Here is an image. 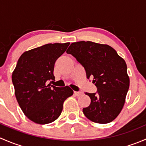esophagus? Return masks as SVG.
Segmentation results:
<instances>
[{
  "mask_svg": "<svg viewBox=\"0 0 146 146\" xmlns=\"http://www.w3.org/2000/svg\"><path fill=\"white\" fill-rule=\"evenodd\" d=\"M82 94V92H77V91H75L74 95L76 96H79V95H81Z\"/></svg>",
  "mask_w": 146,
  "mask_h": 146,
  "instance_id": "1",
  "label": "esophagus"
}]
</instances>
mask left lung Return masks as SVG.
<instances>
[{"instance_id": "1", "label": "left lung", "mask_w": 146, "mask_h": 146, "mask_svg": "<svg viewBox=\"0 0 146 146\" xmlns=\"http://www.w3.org/2000/svg\"><path fill=\"white\" fill-rule=\"evenodd\" d=\"M82 65L88 79L93 77L98 91L85 95L90 104L82 109L88 119L98 123H107L117 118L121 111L129 88V77L124 60L107 44L92 42L72 43L66 51Z\"/></svg>"}]
</instances>
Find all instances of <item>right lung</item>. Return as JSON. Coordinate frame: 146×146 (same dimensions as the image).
<instances>
[{
	"label": "right lung",
	"mask_w": 146,
	"mask_h": 146,
	"mask_svg": "<svg viewBox=\"0 0 146 146\" xmlns=\"http://www.w3.org/2000/svg\"><path fill=\"white\" fill-rule=\"evenodd\" d=\"M70 43L47 44L23 53L12 75L16 99L25 115L46 124L58 118L64 101L73 95L70 87L48 84L54 80V64Z\"/></svg>",
	"instance_id": "1"
}]
</instances>
